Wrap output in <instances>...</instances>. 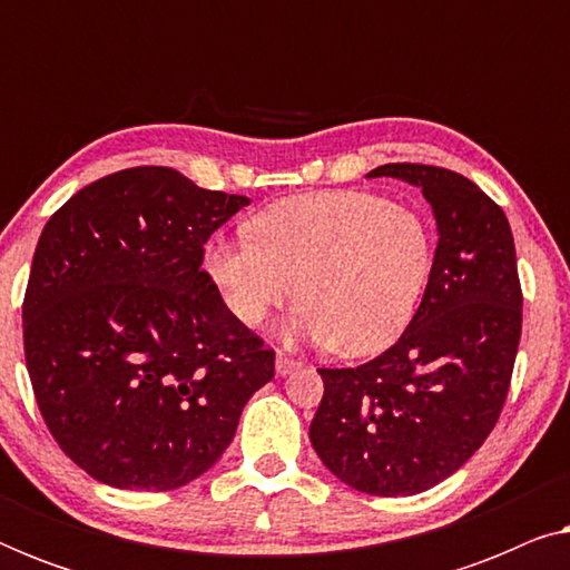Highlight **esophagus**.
<instances>
[{"label":"esophagus","mask_w":570,"mask_h":570,"mask_svg":"<svg viewBox=\"0 0 570 570\" xmlns=\"http://www.w3.org/2000/svg\"><path fill=\"white\" fill-rule=\"evenodd\" d=\"M275 368H277V373H279V376H287V373L298 371V368H301V363H298V361H295V357H287V355H283V353H277Z\"/></svg>","instance_id":"esophagus-1"}]
</instances>
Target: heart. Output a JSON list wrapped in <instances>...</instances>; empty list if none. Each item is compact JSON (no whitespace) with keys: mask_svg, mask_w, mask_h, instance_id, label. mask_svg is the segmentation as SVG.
Listing matches in <instances>:
<instances>
[{"mask_svg":"<svg viewBox=\"0 0 570 570\" xmlns=\"http://www.w3.org/2000/svg\"><path fill=\"white\" fill-rule=\"evenodd\" d=\"M244 240L213 238L205 269L225 308L259 326L293 295L287 337L371 355L400 337L433 275L425 217L368 191H322L264 207Z\"/></svg>","mask_w":570,"mask_h":570,"instance_id":"obj_1","label":"heart"}]
</instances>
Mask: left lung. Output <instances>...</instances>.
Segmentation results:
<instances>
[{
	"mask_svg": "<svg viewBox=\"0 0 570 570\" xmlns=\"http://www.w3.org/2000/svg\"><path fill=\"white\" fill-rule=\"evenodd\" d=\"M371 178L415 184L439 246L423 301L392 347L355 368H318L311 443L326 470L371 495H415L454 474L493 431L521 340L511 225L449 168L386 163Z\"/></svg>",
	"mask_w": 570,
	"mask_h": 570,
	"instance_id": "obj_1",
	"label": "left lung"
}]
</instances>
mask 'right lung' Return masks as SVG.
<instances>
[{
	"label": "right lung",
	"instance_id": "1",
	"mask_svg": "<svg viewBox=\"0 0 570 570\" xmlns=\"http://www.w3.org/2000/svg\"><path fill=\"white\" fill-rule=\"evenodd\" d=\"M246 205L137 166L46 223L22 301L26 365L53 441L98 482L174 490L199 478L275 376V350L202 269L207 238Z\"/></svg>",
	"mask_w": 570,
	"mask_h": 570
}]
</instances>
